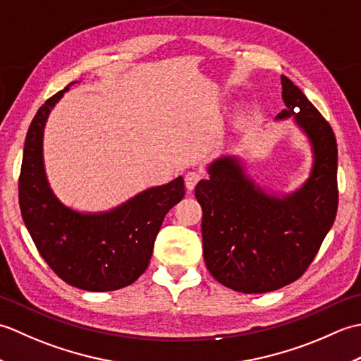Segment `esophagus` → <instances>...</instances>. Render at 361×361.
<instances>
[{"label":"esophagus","instance_id":"1","mask_svg":"<svg viewBox=\"0 0 361 361\" xmlns=\"http://www.w3.org/2000/svg\"><path fill=\"white\" fill-rule=\"evenodd\" d=\"M203 178V173L200 171H189L186 175H185V185H186V189L188 190H192L197 183L200 181Z\"/></svg>","mask_w":361,"mask_h":361}]
</instances>
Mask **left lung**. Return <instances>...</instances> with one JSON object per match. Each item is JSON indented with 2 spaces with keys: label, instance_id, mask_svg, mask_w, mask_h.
<instances>
[{
  "label": "left lung",
  "instance_id": "obj_1",
  "mask_svg": "<svg viewBox=\"0 0 361 361\" xmlns=\"http://www.w3.org/2000/svg\"><path fill=\"white\" fill-rule=\"evenodd\" d=\"M281 83L287 110L278 118L295 114L315 152L304 188L283 200L268 197L229 157L216 161L211 178L195 188L206 267L216 281L242 293H265L301 278L338 209L334 130L293 82L282 75Z\"/></svg>",
  "mask_w": 361,
  "mask_h": 361
}]
</instances>
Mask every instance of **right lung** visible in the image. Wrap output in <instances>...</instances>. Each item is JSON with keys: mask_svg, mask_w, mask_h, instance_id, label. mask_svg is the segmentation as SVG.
<instances>
[{"mask_svg": "<svg viewBox=\"0 0 361 361\" xmlns=\"http://www.w3.org/2000/svg\"><path fill=\"white\" fill-rule=\"evenodd\" d=\"M68 87L49 97L29 126L18 178L21 216L38 252L60 279L88 291L118 290L145 271L166 214L185 197V181L180 176L152 188L106 214L68 209L51 192L42 155L46 118Z\"/></svg>", "mask_w": 361, "mask_h": 361, "instance_id": "obj_1", "label": "right lung"}]
</instances>
